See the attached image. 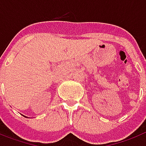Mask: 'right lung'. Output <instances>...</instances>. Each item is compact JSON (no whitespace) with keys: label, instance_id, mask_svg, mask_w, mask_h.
Returning a JSON list of instances; mask_svg holds the SVG:
<instances>
[{"label":"right lung","instance_id":"add662e5","mask_svg":"<svg viewBox=\"0 0 146 146\" xmlns=\"http://www.w3.org/2000/svg\"><path fill=\"white\" fill-rule=\"evenodd\" d=\"M23 116H24V115H23ZM24 117H26V116H24Z\"/></svg>","mask_w":146,"mask_h":146}]
</instances>
